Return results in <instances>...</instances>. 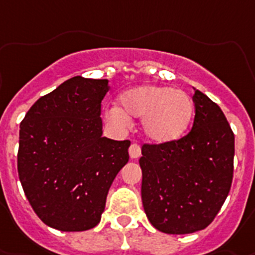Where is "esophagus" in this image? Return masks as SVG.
<instances>
[{
    "label": "esophagus",
    "instance_id": "34e87169",
    "mask_svg": "<svg viewBox=\"0 0 255 255\" xmlns=\"http://www.w3.org/2000/svg\"><path fill=\"white\" fill-rule=\"evenodd\" d=\"M129 156L132 159H137V158H140L141 156V146L138 145V143H132V145L129 146Z\"/></svg>",
    "mask_w": 255,
    "mask_h": 255
}]
</instances>
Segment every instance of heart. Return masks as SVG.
Returning a JSON list of instances; mask_svg holds the SVG:
<instances>
[{"instance_id": "b5f03b06", "label": "heart", "mask_w": 255, "mask_h": 255, "mask_svg": "<svg viewBox=\"0 0 255 255\" xmlns=\"http://www.w3.org/2000/svg\"><path fill=\"white\" fill-rule=\"evenodd\" d=\"M118 105L105 113L106 121L126 127L129 118H142V130L155 143L180 140L191 125L194 103L185 91L168 86L143 85L129 88L118 97Z\"/></svg>"}]
</instances>
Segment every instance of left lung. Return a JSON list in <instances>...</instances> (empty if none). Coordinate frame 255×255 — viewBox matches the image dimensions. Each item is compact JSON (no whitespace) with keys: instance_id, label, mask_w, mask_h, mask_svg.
<instances>
[{"instance_id":"obj_1","label":"left lung","mask_w":255,"mask_h":255,"mask_svg":"<svg viewBox=\"0 0 255 255\" xmlns=\"http://www.w3.org/2000/svg\"><path fill=\"white\" fill-rule=\"evenodd\" d=\"M192 101L195 118L189 133L170 143H143L141 149L143 209L150 223L165 234L208 227L234 177L235 136L225 114L199 90Z\"/></svg>"}]
</instances>
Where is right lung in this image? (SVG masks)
<instances>
[{
	"instance_id": "right-lung-1",
	"label": "right lung",
	"mask_w": 255,
	"mask_h": 255,
	"mask_svg": "<svg viewBox=\"0 0 255 255\" xmlns=\"http://www.w3.org/2000/svg\"><path fill=\"white\" fill-rule=\"evenodd\" d=\"M108 83L73 77L39 97L20 123L19 180L35 214L52 229H94L115 176L129 159L130 141L103 137Z\"/></svg>"
}]
</instances>
